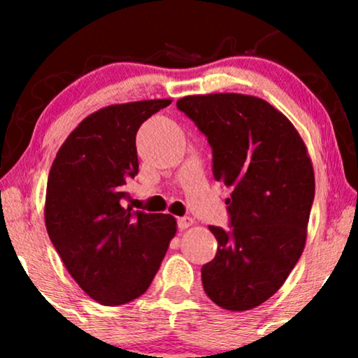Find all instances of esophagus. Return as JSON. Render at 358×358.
I'll return each mask as SVG.
<instances>
[{
	"label": "esophagus",
	"mask_w": 358,
	"mask_h": 358,
	"mask_svg": "<svg viewBox=\"0 0 358 358\" xmlns=\"http://www.w3.org/2000/svg\"><path fill=\"white\" fill-rule=\"evenodd\" d=\"M193 224H195V220L190 219V217H180V219H178V229H180V231H185V229L192 227Z\"/></svg>",
	"instance_id": "esophagus-1"
}]
</instances>
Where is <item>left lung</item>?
<instances>
[{
	"mask_svg": "<svg viewBox=\"0 0 358 358\" xmlns=\"http://www.w3.org/2000/svg\"><path fill=\"white\" fill-rule=\"evenodd\" d=\"M180 110L207 136L213 176L231 188L232 231L210 225L217 254L202 268L207 296L252 310L285 285L306 244L315 171L298 129L268 101L236 92L185 96Z\"/></svg>",
	"mask_w": 358,
	"mask_h": 358,
	"instance_id": "left-lung-1",
	"label": "left lung"
}]
</instances>
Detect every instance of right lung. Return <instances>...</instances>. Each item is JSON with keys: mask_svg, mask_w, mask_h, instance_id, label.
Wrapping results in <instances>:
<instances>
[{"mask_svg": "<svg viewBox=\"0 0 358 358\" xmlns=\"http://www.w3.org/2000/svg\"><path fill=\"white\" fill-rule=\"evenodd\" d=\"M170 104L134 101L89 114L60 146L48 173V237L77 285L104 306L145 293L176 234L170 213L124 207L126 182L139 170V126Z\"/></svg>", "mask_w": 358, "mask_h": 358, "instance_id": "1", "label": "right lung"}]
</instances>
